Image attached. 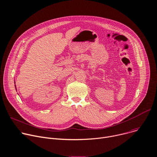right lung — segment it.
Masks as SVG:
<instances>
[{"instance_id": "add662e5", "label": "right lung", "mask_w": 157, "mask_h": 157, "mask_svg": "<svg viewBox=\"0 0 157 157\" xmlns=\"http://www.w3.org/2000/svg\"><path fill=\"white\" fill-rule=\"evenodd\" d=\"M15 86H16V85H15Z\"/></svg>"}]
</instances>
